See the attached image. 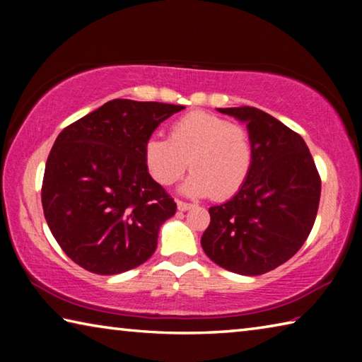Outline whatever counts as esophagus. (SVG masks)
Listing matches in <instances>:
<instances>
[{"label": "esophagus", "instance_id": "1", "mask_svg": "<svg viewBox=\"0 0 362 362\" xmlns=\"http://www.w3.org/2000/svg\"><path fill=\"white\" fill-rule=\"evenodd\" d=\"M177 207H179V211L185 212V211H189V209H192L193 204L185 203V201H177Z\"/></svg>", "mask_w": 362, "mask_h": 362}]
</instances>
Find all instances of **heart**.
Returning <instances> with one entry per match:
<instances>
[{"mask_svg": "<svg viewBox=\"0 0 362 362\" xmlns=\"http://www.w3.org/2000/svg\"><path fill=\"white\" fill-rule=\"evenodd\" d=\"M254 148L249 132L222 116L189 112L170 127L169 139L150 137L145 163L153 179L173 185L193 170L182 192L189 196L226 199L238 193L252 168Z\"/></svg>", "mask_w": 362, "mask_h": 362, "instance_id": "heart-1", "label": "heart"}]
</instances>
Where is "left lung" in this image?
<instances>
[{
  "label": "left lung",
  "instance_id": "left-lung-1",
  "mask_svg": "<svg viewBox=\"0 0 362 362\" xmlns=\"http://www.w3.org/2000/svg\"><path fill=\"white\" fill-rule=\"evenodd\" d=\"M247 124L254 159L240 192L209 207L206 255L228 272L259 276L297 254L313 228L321 179L305 140L254 107L217 108Z\"/></svg>",
  "mask_w": 362,
  "mask_h": 362
}]
</instances>
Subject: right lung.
<instances>
[{"instance_id":"obj_1","label":"right lung","mask_w":362,"mask_h":362,"mask_svg":"<svg viewBox=\"0 0 362 362\" xmlns=\"http://www.w3.org/2000/svg\"><path fill=\"white\" fill-rule=\"evenodd\" d=\"M185 107L115 99L66 126L49 153L41 203L59 246L95 274H118L155 252L177 204L145 163V144Z\"/></svg>"}]
</instances>
